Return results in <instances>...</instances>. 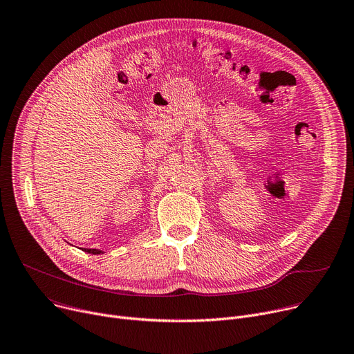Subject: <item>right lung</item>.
Wrapping results in <instances>:
<instances>
[{
  "label": "right lung",
  "instance_id": "right-lung-1",
  "mask_svg": "<svg viewBox=\"0 0 354 354\" xmlns=\"http://www.w3.org/2000/svg\"><path fill=\"white\" fill-rule=\"evenodd\" d=\"M84 251L88 252V254H95V255L102 254V251H99V250H92V248H84Z\"/></svg>",
  "mask_w": 354,
  "mask_h": 354
}]
</instances>
